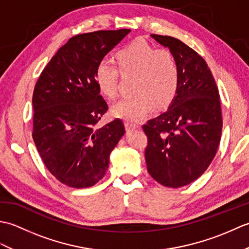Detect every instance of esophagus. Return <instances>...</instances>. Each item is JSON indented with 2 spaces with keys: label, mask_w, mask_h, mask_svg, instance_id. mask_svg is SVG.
Returning <instances> with one entry per match:
<instances>
[{
  "label": "esophagus",
  "mask_w": 249,
  "mask_h": 249,
  "mask_svg": "<svg viewBox=\"0 0 249 249\" xmlns=\"http://www.w3.org/2000/svg\"><path fill=\"white\" fill-rule=\"evenodd\" d=\"M125 128L127 130H131V129H138L140 128V125L137 124V123H133V122H128L126 121L125 122Z\"/></svg>",
  "instance_id": "esophagus-1"
}]
</instances>
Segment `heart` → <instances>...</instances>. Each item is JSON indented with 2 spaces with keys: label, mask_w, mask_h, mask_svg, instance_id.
Here are the masks:
<instances>
[{
  "label": "heart",
  "mask_w": 249,
  "mask_h": 249,
  "mask_svg": "<svg viewBox=\"0 0 249 249\" xmlns=\"http://www.w3.org/2000/svg\"><path fill=\"white\" fill-rule=\"evenodd\" d=\"M119 69L112 63L102 61L95 78L100 94L108 99L118 95L120 72L136 75L134 96L116 103L112 113L116 118L137 122L155 107H163L176 97L179 87V70L177 59L168 49H155L143 39H136L115 54Z\"/></svg>",
  "instance_id": "1"
}]
</instances>
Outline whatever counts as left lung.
I'll list each match as a JSON object with an SVG mask.
<instances>
[{
	"instance_id": "1",
	"label": "left lung",
	"mask_w": 249,
	"mask_h": 249,
	"mask_svg": "<svg viewBox=\"0 0 249 249\" xmlns=\"http://www.w3.org/2000/svg\"><path fill=\"white\" fill-rule=\"evenodd\" d=\"M177 59L179 87L165 112L142 126L145 161L156 182L178 188L203 174L217 152L223 118L217 86L205 61L171 36L151 35Z\"/></svg>"
}]
</instances>
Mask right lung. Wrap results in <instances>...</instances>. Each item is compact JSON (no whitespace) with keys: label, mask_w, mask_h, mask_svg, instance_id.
<instances>
[{"label":"right lung","mask_w":249,"mask_h":249,"mask_svg":"<svg viewBox=\"0 0 249 249\" xmlns=\"http://www.w3.org/2000/svg\"><path fill=\"white\" fill-rule=\"evenodd\" d=\"M129 32L122 29L72 36L35 84L34 143L52 176L70 187H91L102 179L110 153L125 133L120 119L97 126L108 105L99 93L95 71Z\"/></svg>","instance_id":"add662e5"}]
</instances>
